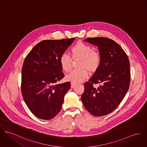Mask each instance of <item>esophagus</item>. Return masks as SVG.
<instances>
[{"instance_id":"obj_1","label":"esophagus","mask_w":147,"mask_h":147,"mask_svg":"<svg viewBox=\"0 0 147 147\" xmlns=\"http://www.w3.org/2000/svg\"><path fill=\"white\" fill-rule=\"evenodd\" d=\"M76 86V84L74 83H71V88H73V87H74Z\"/></svg>"}]
</instances>
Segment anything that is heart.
Instances as JSON below:
<instances>
[{"label":"heart","mask_w":147,"mask_h":147,"mask_svg":"<svg viewBox=\"0 0 147 147\" xmlns=\"http://www.w3.org/2000/svg\"><path fill=\"white\" fill-rule=\"evenodd\" d=\"M73 59H79L77 67L78 69L72 70L66 76L65 79L72 83H80L87 79L88 72L95 71L100 64V54L93 50V48L83 42L77 43L71 50ZM59 64L61 69L68 72L71 64V57L66 54H63L59 58Z\"/></svg>","instance_id":"1"}]
</instances>
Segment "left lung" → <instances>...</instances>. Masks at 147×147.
<instances>
[{
    "instance_id": "8db88e82",
    "label": "left lung",
    "mask_w": 147,
    "mask_h": 147,
    "mask_svg": "<svg viewBox=\"0 0 147 147\" xmlns=\"http://www.w3.org/2000/svg\"><path fill=\"white\" fill-rule=\"evenodd\" d=\"M98 46L101 57L99 67L84 84L81 100L86 110L95 116L113 112L124 98L130 86L129 58L122 47L106 37L84 40ZM93 84H100L97 89Z\"/></svg>"
}]
</instances>
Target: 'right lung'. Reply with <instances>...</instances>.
<instances>
[{
    "instance_id": "1",
    "label": "right lung",
    "mask_w": 147,
    "mask_h": 147,
    "mask_svg": "<svg viewBox=\"0 0 147 147\" xmlns=\"http://www.w3.org/2000/svg\"><path fill=\"white\" fill-rule=\"evenodd\" d=\"M74 40H43L34 46L24 61L23 98L31 113L38 118L50 120L61 109L70 83H57L64 77L59 58Z\"/></svg>"
}]
</instances>
